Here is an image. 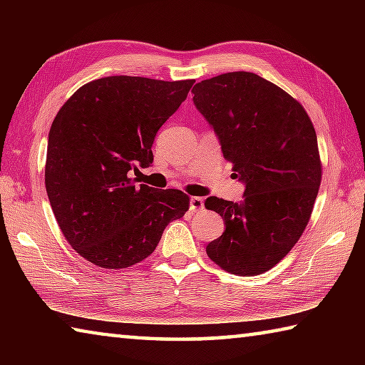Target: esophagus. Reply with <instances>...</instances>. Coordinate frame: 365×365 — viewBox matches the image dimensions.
<instances>
[{
	"instance_id": "1",
	"label": "esophagus",
	"mask_w": 365,
	"mask_h": 365,
	"mask_svg": "<svg viewBox=\"0 0 365 365\" xmlns=\"http://www.w3.org/2000/svg\"><path fill=\"white\" fill-rule=\"evenodd\" d=\"M205 207V200H202V197H200V196H193L190 200V209H191V212H196V211H201V209Z\"/></svg>"
}]
</instances>
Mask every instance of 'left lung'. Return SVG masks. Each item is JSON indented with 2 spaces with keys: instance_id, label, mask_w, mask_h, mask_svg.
<instances>
[{
  "instance_id": "obj_1",
  "label": "left lung",
  "mask_w": 365,
  "mask_h": 365,
  "mask_svg": "<svg viewBox=\"0 0 365 365\" xmlns=\"http://www.w3.org/2000/svg\"><path fill=\"white\" fill-rule=\"evenodd\" d=\"M193 101L214 127L245 201L217 196L205 206L222 215L225 232L206 246L230 274L270 270L298 243L322 180L317 135L302 104L252 72H227L193 86Z\"/></svg>"
}]
</instances>
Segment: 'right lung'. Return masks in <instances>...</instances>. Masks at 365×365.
Listing matches in <instances>:
<instances>
[{"label":"right lung","instance_id":"1","mask_svg":"<svg viewBox=\"0 0 365 365\" xmlns=\"http://www.w3.org/2000/svg\"><path fill=\"white\" fill-rule=\"evenodd\" d=\"M195 80L113 76L85 83L48 135L45 187L61 232L86 261L127 269L156 250L169 222L190 209L182 190H158L130 174L153 164V141Z\"/></svg>","mask_w":365,"mask_h":365}]
</instances>
